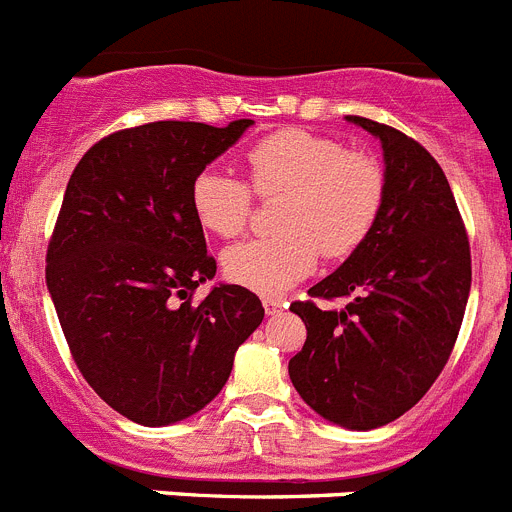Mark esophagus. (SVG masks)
<instances>
[{
    "label": "esophagus",
    "mask_w": 512,
    "mask_h": 512,
    "mask_svg": "<svg viewBox=\"0 0 512 512\" xmlns=\"http://www.w3.org/2000/svg\"><path fill=\"white\" fill-rule=\"evenodd\" d=\"M264 310L266 315H279L284 310L282 297H264Z\"/></svg>",
    "instance_id": "esophagus-1"
}]
</instances>
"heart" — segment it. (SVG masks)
<instances>
[{"label":"heart","mask_w":512,"mask_h":512,"mask_svg":"<svg viewBox=\"0 0 512 512\" xmlns=\"http://www.w3.org/2000/svg\"><path fill=\"white\" fill-rule=\"evenodd\" d=\"M248 187L220 169H202L189 187L197 223L212 235L235 238L251 220L253 192L274 200L279 233L238 243L223 256L225 277L259 295H282L320 259H346L369 238L384 202V169L377 158L348 151L323 133L284 128L246 151Z\"/></svg>","instance_id":"heart-1"}]
</instances>
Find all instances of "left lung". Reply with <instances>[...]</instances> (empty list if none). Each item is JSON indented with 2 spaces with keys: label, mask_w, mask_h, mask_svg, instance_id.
Listing matches in <instances>:
<instances>
[{
  "label": "left lung",
  "mask_w": 512,
  "mask_h": 512,
  "mask_svg": "<svg viewBox=\"0 0 512 512\" xmlns=\"http://www.w3.org/2000/svg\"><path fill=\"white\" fill-rule=\"evenodd\" d=\"M379 138L384 202L372 233L315 300L292 302L307 341L289 359V379L320 418L372 431L408 413L431 390L459 336L469 287V238L436 158L400 130L348 115Z\"/></svg>",
  "instance_id": "1"
}]
</instances>
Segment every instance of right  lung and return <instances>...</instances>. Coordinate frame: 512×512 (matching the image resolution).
<instances>
[{"label":"right lung","mask_w":512,"mask_h":512,"mask_svg":"<svg viewBox=\"0 0 512 512\" xmlns=\"http://www.w3.org/2000/svg\"><path fill=\"white\" fill-rule=\"evenodd\" d=\"M253 120L228 128L161 120L94 143L69 179L45 282L79 372L112 410L169 425L223 390L235 351L264 320L246 287L215 277L192 179Z\"/></svg>","instance_id":"right-lung-1"}]
</instances>
